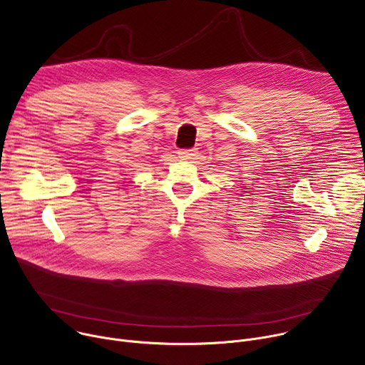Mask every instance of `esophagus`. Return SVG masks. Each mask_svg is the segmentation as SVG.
Masks as SVG:
<instances>
[{
  "mask_svg": "<svg viewBox=\"0 0 365 365\" xmlns=\"http://www.w3.org/2000/svg\"><path fill=\"white\" fill-rule=\"evenodd\" d=\"M192 155H195V150H182L179 151V158L186 160V159H192Z\"/></svg>",
  "mask_w": 365,
  "mask_h": 365,
  "instance_id": "esophagus-1",
  "label": "esophagus"
}]
</instances>
